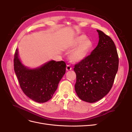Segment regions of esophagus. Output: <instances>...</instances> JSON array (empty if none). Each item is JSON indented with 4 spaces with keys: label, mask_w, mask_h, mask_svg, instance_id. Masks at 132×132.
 Returning <instances> with one entry per match:
<instances>
[{
    "label": "esophagus",
    "mask_w": 132,
    "mask_h": 132,
    "mask_svg": "<svg viewBox=\"0 0 132 132\" xmlns=\"http://www.w3.org/2000/svg\"><path fill=\"white\" fill-rule=\"evenodd\" d=\"M71 70H72V67L70 65H67V66H66V71H70Z\"/></svg>",
    "instance_id": "1"
}]
</instances>
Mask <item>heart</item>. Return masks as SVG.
Here are the masks:
<instances>
[{
    "mask_svg": "<svg viewBox=\"0 0 132 132\" xmlns=\"http://www.w3.org/2000/svg\"><path fill=\"white\" fill-rule=\"evenodd\" d=\"M84 35H80L73 39L67 46L68 50H72L70 54V59L73 63H79L86 58L92 49V41L86 39Z\"/></svg>",
    "mask_w": 132,
    "mask_h": 132,
    "instance_id": "heart-1",
    "label": "heart"
}]
</instances>
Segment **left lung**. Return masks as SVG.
I'll return each instance as SVG.
<instances>
[{
  "label": "left lung",
  "mask_w": 132,
  "mask_h": 132,
  "mask_svg": "<svg viewBox=\"0 0 132 132\" xmlns=\"http://www.w3.org/2000/svg\"><path fill=\"white\" fill-rule=\"evenodd\" d=\"M97 31V46L74 68L77 75L76 93L88 103L98 101L109 93L118 70V55L113 41L103 31Z\"/></svg>",
  "instance_id": "left-lung-1"
}]
</instances>
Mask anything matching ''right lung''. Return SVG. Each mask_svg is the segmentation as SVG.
<instances>
[{
    "instance_id": "right-lung-1",
    "label": "right lung",
    "mask_w": 132,
    "mask_h": 132,
    "mask_svg": "<svg viewBox=\"0 0 132 132\" xmlns=\"http://www.w3.org/2000/svg\"><path fill=\"white\" fill-rule=\"evenodd\" d=\"M14 68L21 88L29 98L38 103L50 100L66 72L64 61H48L41 66L30 68L21 61L18 48L14 59Z\"/></svg>"
}]
</instances>
